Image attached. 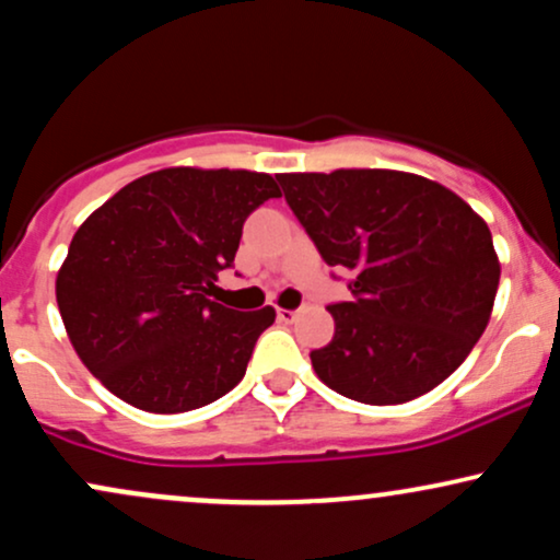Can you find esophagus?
<instances>
[{
    "mask_svg": "<svg viewBox=\"0 0 560 560\" xmlns=\"http://www.w3.org/2000/svg\"><path fill=\"white\" fill-rule=\"evenodd\" d=\"M276 318H279L281 324H292V320L298 318V311H287V307H276Z\"/></svg>",
    "mask_w": 560,
    "mask_h": 560,
    "instance_id": "34e87169",
    "label": "esophagus"
}]
</instances>
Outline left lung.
<instances>
[{
  "instance_id": "8db88e82",
  "label": "left lung",
  "mask_w": 560,
  "mask_h": 560,
  "mask_svg": "<svg viewBox=\"0 0 560 560\" xmlns=\"http://www.w3.org/2000/svg\"><path fill=\"white\" fill-rule=\"evenodd\" d=\"M320 258L355 273L329 305L334 339L311 352L326 387L365 405L427 395L490 324L500 262L487 223L455 191L402 171L281 173Z\"/></svg>"
}]
</instances>
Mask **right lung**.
<instances>
[{
	"mask_svg": "<svg viewBox=\"0 0 560 560\" xmlns=\"http://www.w3.org/2000/svg\"><path fill=\"white\" fill-rule=\"evenodd\" d=\"M273 176L165 168L126 184L75 231L57 273V307L92 374L147 413H186L242 382L271 305L242 313L210 300L234 266L242 226Z\"/></svg>",
	"mask_w": 560,
	"mask_h": 560,
	"instance_id": "right-lung-1",
	"label": "right lung"
}]
</instances>
